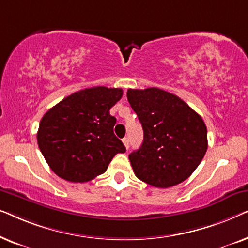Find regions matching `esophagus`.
Masks as SVG:
<instances>
[{"mask_svg":"<svg viewBox=\"0 0 248 248\" xmlns=\"http://www.w3.org/2000/svg\"><path fill=\"white\" fill-rule=\"evenodd\" d=\"M123 143L125 145V148L128 149V147H130V141H128V138H124L123 139Z\"/></svg>","mask_w":248,"mask_h":248,"instance_id":"34e87169","label":"esophagus"}]
</instances>
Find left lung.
Wrapping results in <instances>:
<instances>
[{"mask_svg":"<svg viewBox=\"0 0 248 248\" xmlns=\"http://www.w3.org/2000/svg\"><path fill=\"white\" fill-rule=\"evenodd\" d=\"M127 100L143 128L140 149L128 155L135 176L159 188L187 179L208 149L202 117L176 94L159 88L128 89Z\"/></svg>","mask_w":248,"mask_h":248,"instance_id":"obj_1","label":"left lung"}]
</instances>
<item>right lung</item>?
<instances>
[{"label": "right lung", "mask_w": 248, "mask_h": 248, "mask_svg": "<svg viewBox=\"0 0 248 248\" xmlns=\"http://www.w3.org/2000/svg\"><path fill=\"white\" fill-rule=\"evenodd\" d=\"M121 88L77 91L50 108L40 121L37 141L50 169L67 182L84 183L104 174L117 154L126 151L114 134L109 109Z\"/></svg>", "instance_id": "right-lung-1"}]
</instances>
